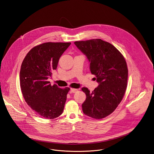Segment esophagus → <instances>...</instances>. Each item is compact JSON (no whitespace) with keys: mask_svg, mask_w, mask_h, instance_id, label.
<instances>
[{"mask_svg":"<svg viewBox=\"0 0 154 154\" xmlns=\"http://www.w3.org/2000/svg\"><path fill=\"white\" fill-rule=\"evenodd\" d=\"M70 91L72 93H75L77 92V89H74V88H71Z\"/></svg>","mask_w":154,"mask_h":154,"instance_id":"obj_1","label":"esophagus"}]
</instances>
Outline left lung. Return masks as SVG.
<instances>
[{
    "label": "left lung",
    "instance_id": "8db88e82",
    "mask_svg": "<svg viewBox=\"0 0 154 154\" xmlns=\"http://www.w3.org/2000/svg\"><path fill=\"white\" fill-rule=\"evenodd\" d=\"M74 43L87 57L90 71L99 84L92 92L82 88L87 96L82 104V111L95 119L106 117L116 110L124 95L128 75L126 62L113 45L101 39Z\"/></svg>",
    "mask_w": 154,
    "mask_h": 154
}]
</instances>
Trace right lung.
I'll list each match as a JSON object with an SVG mask.
<instances>
[{
    "label": "right lung",
    "mask_w": 154,
    "mask_h": 154,
    "mask_svg": "<svg viewBox=\"0 0 154 154\" xmlns=\"http://www.w3.org/2000/svg\"><path fill=\"white\" fill-rule=\"evenodd\" d=\"M71 43H45L27 54L20 73V86L25 102L40 116L54 119L62 114L70 88L51 86L48 79L56 70L59 59Z\"/></svg>",
    "instance_id": "add662e5"
}]
</instances>
